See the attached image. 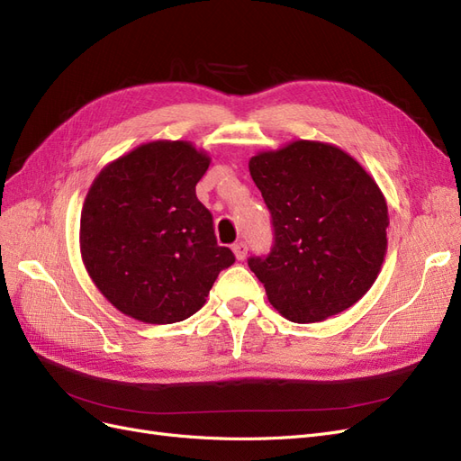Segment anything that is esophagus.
Instances as JSON below:
<instances>
[{"mask_svg":"<svg viewBox=\"0 0 461 461\" xmlns=\"http://www.w3.org/2000/svg\"><path fill=\"white\" fill-rule=\"evenodd\" d=\"M231 250H233V255H235L237 260H243V258L247 257V243H245V241L235 243V245L231 247Z\"/></svg>","mask_w":461,"mask_h":461,"instance_id":"1","label":"esophagus"}]
</instances>
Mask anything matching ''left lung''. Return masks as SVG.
<instances>
[{
    "mask_svg": "<svg viewBox=\"0 0 461 461\" xmlns=\"http://www.w3.org/2000/svg\"><path fill=\"white\" fill-rule=\"evenodd\" d=\"M276 231L250 258L270 304L296 323L328 320L374 285L387 255L389 211L358 160L333 143L294 140L249 160Z\"/></svg>",
    "mask_w": 461,
    "mask_h": 461,
    "instance_id": "1",
    "label": "left lung"
}]
</instances>
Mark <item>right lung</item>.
I'll return each mask as SVG.
<instances>
[{
	"mask_svg": "<svg viewBox=\"0 0 461 461\" xmlns=\"http://www.w3.org/2000/svg\"><path fill=\"white\" fill-rule=\"evenodd\" d=\"M209 165L211 155L191 141L155 140L109 162L87 189L82 262L122 314L155 325L182 321L235 262L218 247L212 216L195 195Z\"/></svg>",
	"mask_w": 461,
	"mask_h": 461,
	"instance_id": "right-lung-1",
	"label": "right lung"
}]
</instances>
